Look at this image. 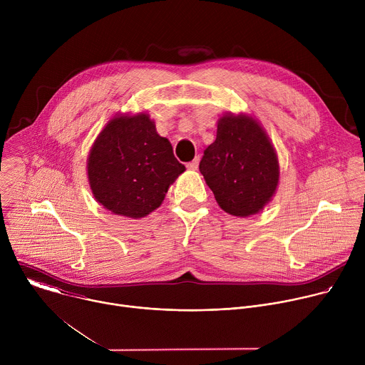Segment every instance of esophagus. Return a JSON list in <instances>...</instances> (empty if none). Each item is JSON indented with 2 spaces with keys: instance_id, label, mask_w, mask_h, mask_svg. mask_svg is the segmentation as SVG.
<instances>
[{
  "instance_id": "esophagus-1",
  "label": "esophagus",
  "mask_w": 365,
  "mask_h": 365,
  "mask_svg": "<svg viewBox=\"0 0 365 365\" xmlns=\"http://www.w3.org/2000/svg\"><path fill=\"white\" fill-rule=\"evenodd\" d=\"M197 166H199V158H195V160H192V162H189V163L186 165V168H187L189 170H197Z\"/></svg>"
}]
</instances>
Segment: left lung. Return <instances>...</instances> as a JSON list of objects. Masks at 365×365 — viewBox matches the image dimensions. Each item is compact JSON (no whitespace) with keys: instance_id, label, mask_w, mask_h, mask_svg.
<instances>
[{"instance_id":"obj_1","label":"left lung","mask_w":365,"mask_h":365,"mask_svg":"<svg viewBox=\"0 0 365 365\" xmlns=\"http://www.w3.org/2000/svg\"><path fill=\"white\" fill-rule=\"evenodd\" d=\"M199 170L218 205L234 217L262 211L272 200L280 175L269 135L245 114L220 118L217 138L203 151Z\"/></svg>"}]
</instances>
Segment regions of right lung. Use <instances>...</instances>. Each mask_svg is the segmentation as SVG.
Instances as JSON below:
<instances>
[{
    "mask_svg": "<svg viewBox=\"0 0 365 365\" xmlns=\"http://www.w3.org/2000/svg\"><path fill=\"white\" fill-rule=\"evenodd\" d=\"M185 172L172 144L147 114L117 115L95 140L88 179L95 199L115 215L143 218L162 205L169 186Z\"/></svg>",
    "mask_w": 365,
    "mask_h": 365,
    "instance_id": "1",
    "label": "right lung"
}]
</instances>
